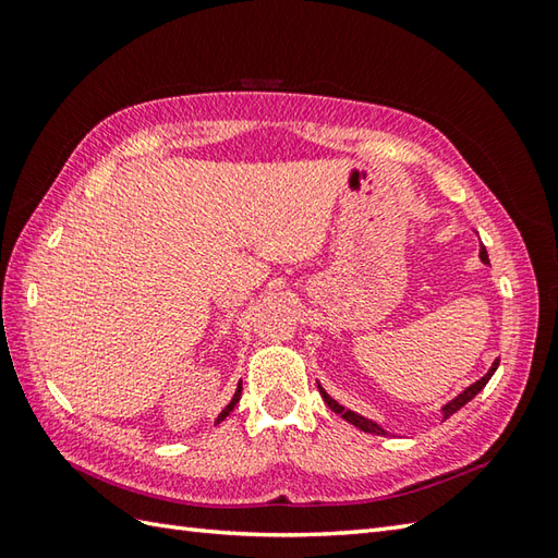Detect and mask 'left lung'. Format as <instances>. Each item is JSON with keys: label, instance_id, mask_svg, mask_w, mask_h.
I'll return each mask as SVG.
<instances>
[{"label": "left lung", "instance_id": "8db88e82", "mask_svg": "<svg viewBox=\"0 0 558 558\" xmlns=\"http://www.w3.org/2000/svg\"><path fill=\"white\" fill-rule=\"evenodd\" d=\"M480 258H482V264H489V254H487V248H480ZM496 366H499V360H496L494 364H492V369L487 372V374H484L482 378H480V381H475V384H472V386H468L465 390H462V393L460 396H456L453 400H450V402H446V405L441 408V412H444V420H448L450 417V414H453V412H458L462 405H468V402L472 400V398H475L477 393H480V390L484 388V386H487L489 384V378L494 376V372H496ZM318 390H322V398H324V402H326V405L330 408V410H333V412H338L340 414V417L342 420H345V422H350V424H354V426H357V429H362V432H366V434H376V436H386V432L381 429V426H378L376 422H372V420H366V417H362V414H357V412H352V410H345V408H342V405H338V402L333 400V398H330L328 393H326V390L322 388V386H318Z\"/></svg>", "mask_w": 558, "mask_h": 558}]
</instances>
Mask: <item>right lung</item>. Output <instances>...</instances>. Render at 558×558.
Returning <instances> with one entry per match:
<instances>
[{
	"label": "right lung",
	"instance_id": "add662e5",
	"mask_svg": "<svg viewBox=\"0 0 558 558\" xmlns=\"http://www.w3.org/2000/svg\"><path fill=\"white\" fill-rule=\"evenodd\" d=\"M240 396H242V384L240 386H236V390H234V396H232V400H230V405L228 408H225L220 414H218V420H216V424H220L225 417H228V414L234 410V405H236V402H240Z\"/></svg>",
	"mask_w": 558,
	"mask_h": 558
}]
</instances>
